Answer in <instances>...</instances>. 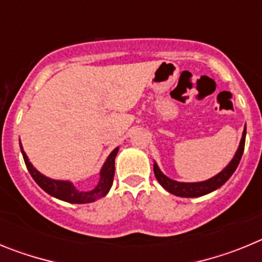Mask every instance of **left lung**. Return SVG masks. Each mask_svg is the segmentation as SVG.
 <instances>
[{
  "mask_svg": "<svg viewBox=\"0 0 262 262\" xmlns=\"http://www.w3.org/2000/svg\"><path fill=\"white\" fill-rule=\"evenodd\" d=\"M247 128V127H245ZM243 133L242 142H240L239 149L236 152L235 157L232 159L228 165L222 170L219 174H216L215 177L210 178L207 181L203 182H193V184H186V182H177L174 180H170L169 177H166L165 174L161 173V170L159 169V166L155 164L154 165V172L155 176H156L157 181L160 182V185L168 190L169 193L174 194L177 196H185V198H194V196H201L205 195V194H209L211 191L216 190L217 187H221L222 185L226 184L228 181V178L233 174V172L236 170L237 165H239L240 160H242L243 152H244V145H245V131Z\"/></svg>",
  "mask_w": 262,
  "mask_h": 262,
  "instance_id": "left-lung-1",
  "label": "left lung"
}]
</instances>
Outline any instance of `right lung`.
<instances>
[{
  "instance_id": "add662e5",
  "label": "right lung",
  "mask_w": 262,
  "mask_h": 262,
  "mask_svg": "<svg viewBox=\"0 0 262 262\" xmlns=\"http://www.w3.org/2000/svg\"><path fill=\"white\" fill-rule=\"evenodd\" d=\"M118 149H119V148H115L114 151L110 154V156L107 157V160H106L105 165L101 169V180H99L96 189H93V190L90 191H80L77 190L71 182L56 181V180H51V178L40 174V173L31 165V163H30L29 159H27L26 154L23 151L22 145H20L23 160H25V164H26L27 169H29L30 174L34 178V181H35L46 193L50 194V195L55 196V198H59V200L61 201H66V202L69 203L94 202L96 200H98L101 196H105L106 194L108 193L111 185H113V181H114V163L115 156H117L118 154Z\"/></svg>"
}]
</instances>
